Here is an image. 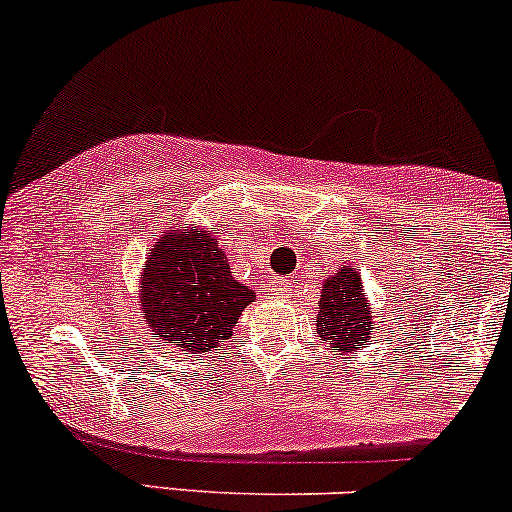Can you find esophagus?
<instances>
[{
	"mask_svg": "<svg viewBox=\"0 0 512 512\" xmlns=\"http://www.w3.org/2000/svg\"><path fill=\"white\" fill-rule=\"evenodd\" d=\"M291 288H293L291 279H283V276H276V279L269 283V291H272V295H276V298H288V295H291Z\"/></svg>",
	"mask_w": 512,
	"mask_h": 512,
	"instance_id": "esophagus-1",
	"label": "esophagus"
}]
</instances>
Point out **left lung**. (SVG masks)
Masks as SVG:
<instances>
[{
	"mask_svg": "<svg viewBox=\"0 0 512 512\" xmlns=\"http://www.w3.org/2000/svg\"><path fill=\"white\" fill-rule=\"evenodd\" d=\"M317 305V334L322 341H329L331 353L343 355L367 346L374 319L355 267L341 264L336 274L326 276Z\"/></svg>",
	"mask_w": 512,
	"mask_h": 512,
	"instance_id": "left-lung-1",
	"label": "left lung"
}]
</instances>
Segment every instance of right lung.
<instances>
[{
    "instance_id": "right-lung-1",
    "label": "right lung",
    "mask_w": 512,
    "mask_h": 512,
    "mask_svg": "<svg viewBox=\"0 0 512 512\" xmlns=\"http://www.w3.org/2000/svg\"><path fill=\"white\" fill-rule=\"evenodd\" d=\"M138 303L147 329L186 353H209L233 336L255 291L236 281L212 231L171 226L147 252Z\"/></svg>"
}]
</instances>
